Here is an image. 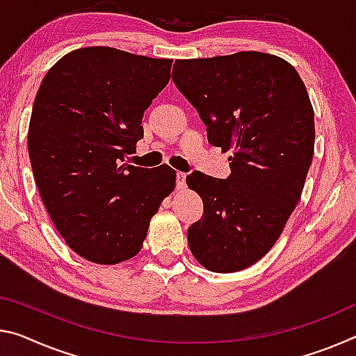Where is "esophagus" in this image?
Returning <instances> with one entry per match:
<instances>
[{
	"label": "esophagus",
	"mask_w": 356,
	"mask_h": 356,
	"mask_svg": "<svg viewBox=\"0 0 356 356\" xmlns=\"http://www.w3.org/2000/svg\"><path fill=\"white\" fill-rule=\"evenodd\" d=\"M185 176H187V174L182 172V171H177V174H176L177 188H184L185 187Z\"/></svg>",
	"instance_id": "esophagus-1"
}]
</instances>
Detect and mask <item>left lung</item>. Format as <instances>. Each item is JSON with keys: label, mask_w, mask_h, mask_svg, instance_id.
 I'll return each mask as SVG.
<instances>
[{"label": "left lung", "mask_w": 356, "mask_h": 356, "mask_svg": "<svg viewBox=\"0 0 356 356\" xmlns=\"http://www.w3.org/2000/svg\"><path fill=\"white\" fill-rule=\"evenodd\" d=\"M174 67L172 81L198 111L209 143L233 152L227 179L187 176L204 204L188 228L190 250L209 270L236 273L266 255L301 198L314 156L312 104L295 67L270 54Z\"/></svg>", "instance_id": "left-lung-1"}]
</instances>
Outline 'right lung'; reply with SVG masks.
<instances>
[{"label":"right lung","instance_id":"obj_1","mask_svg":"<svg viewBox=\"0 0 356 356\" xmlns=\"http://www.w3.org/2000/svg\"><path fill=\"white\" fill-rule=\"evenodd\" d=\"M171 65L83 47L56 61L38 90L28 128L33 176L61 238L88 261L117 264L136 255L150 218L176 187L168 165L125 163Z\"/></svg>","mask_w":356,"mask_h":356}]
</instances>
